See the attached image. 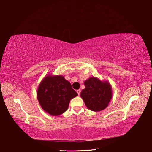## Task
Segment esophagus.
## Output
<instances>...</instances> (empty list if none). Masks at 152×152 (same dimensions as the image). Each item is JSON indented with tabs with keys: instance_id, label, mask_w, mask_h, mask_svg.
I'll return each instance as SVG.
<instances>
[{
	"instance_id": "34e87169",
	"label": "esophagus",
	"mask_w": 152,
	"mask_h": 152,
	"mask_svg": "<svg viewBox=\"0 0 152 152\" xmlns=\"http://www.w3.org/2000/svg\"><path fill=\"white\" fill-rule=\"evenodd\" d=\"M81 89H78V90H77V94H78V95H79V96L80 95V94H81Z\"/></svg>"
}]
</instances>
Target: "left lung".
I'll use <instances>...</instances> for the list:
<instances>
[{
  "mask_svg": "<svg viewBox=\"0 0 152 152\" xmlns=\"http://www.w3.org/2000/svg\"><path fill=\"white\" fill-rule=\"evenodd\" d=\"M81 97L86 105L92 111L104 110L112 98V89L107 81L102 82L96 77H91L84 82Z\"/></svg>",
  "mask_w": 152,
  "mask_h": 152,
  "instance_id": "8db88e82",
  "label": "left lung"
}]
</instances>
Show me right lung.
Segmentation results:
<instances>
[{
  "label": "right lung",
  "instance_id": "obj_1",
  "mask_svg": "<svg viewBox=\"0 0 152 152\" xmlns=\"http://www.w3.org/2000/svg\"><path fill=\"white\" fill-rule=\"evenodd\" d=\"M77 96L70 83L62 76L45 77L37 91L38 100L43 109L55 116L64 113L70 100Z\"/></svg>",
  "mask_w": 152,
  "mask_h": 152
}]
</instances>
